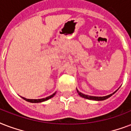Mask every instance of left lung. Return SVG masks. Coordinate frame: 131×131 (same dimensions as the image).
Listing matches in <instances>:
<instances>
[{
    "label": "left lung",
    "instance_id": "8db88e82",
    "mask_svg": "<svg viewBox=\"0 0 131 131\" xmlns=\"http://www.w3.org/2000/svg\"><path fill=\"white\" fill-rule=\"evenodd\" d=\"M77 92H78V94H79V95L80 96H81V97H83V98H86V99H89V100H106V99H107L108 98H109V97H111L113 94H114L115 93V92H117V90L115 91V92H114L113 93V94H109V95H108V96H88V95H85V94H82L81 92H80L79 90H77Z\"/></svg>",
    "mask_w": 131,
    "mask_h": 131
}]
</instances>
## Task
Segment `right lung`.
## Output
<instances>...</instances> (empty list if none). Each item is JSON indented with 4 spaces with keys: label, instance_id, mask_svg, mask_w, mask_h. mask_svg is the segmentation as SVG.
Instances as JSON below:
<instances>
[{
    "label": "right lung",
    "instance_id": "right-lung-1",
    "mask_svg": "<svg viewBox=\"0 0 131 131\" xmlns=\"http://www.w3.org/2000/svg\"><path fill=\"white\" fill-rule=\"evenodd\" d=\"M56 94V92H54V94H52V95H50V96H48V97H46V98H41V99H27V98H24V97H22L24 100H27V101H28V102H33V103H37V102H43V101H46V100H49L50 98H52L53 96H54Z\"/></svg>",
    "mask_w": 131,
    "mask_h": 131
}]
</instances>
